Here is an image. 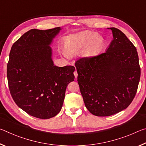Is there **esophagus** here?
<instances>
[{"mask_svg": "<svg viewBox=\"0 0 146 146\" xmlns=\"http://www.w3.org/2000/svg\"><path fill=\"white\" fill-rule=\"evenodd\" d=\"M74 75H75V78H77V76H78V73H77V71H76V70L74 71Z\"/></svg>", "mask_w": 146, "mask_h": 146, "instance_id": "34e87169", "label": "esophagus"}]
</instances>
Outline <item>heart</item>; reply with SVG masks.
<instances>
[{
  "label": "heart",
  "instance_id": "b5f03b06",
  "mask_svg": "<svg viewBox=\"0 0 146 146\" xmlns=\"http://www.w3.org/2000/svg\"><path fill=\"white\" fill-rule=\"evenodd\" d=\"M103 44V38L91 31H83L69 36L64 40V48L68 53L78 52L86 47L88 55L97 52Z\"/></svg>",
  "mask_w": 146,
  "mask_h": 146
}]
</instances>
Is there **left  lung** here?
<instances>
[{
	"instance_id": "1",
	"label": "left lung",
	"mask_w": 146,
	"mask_h": 146,
	"mask_svg": "<svg viewBox=\"0 0 146 146\" xmlns=\"http://www.w3.org/2000/svg\"><path fill=\"white\" fill-rule=\"evenodd\" d=\"M106 52L83 57L75 65L86 108L98 117L115 115L126 109L137 93L140 68L135 46L117 28Z\"/></svg>"
}]
</instances>
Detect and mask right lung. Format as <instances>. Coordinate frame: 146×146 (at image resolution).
Instances as JSON below:
<instances>
[{
	"mask_svg": "<svg viewBox=\"0 0 146 146\" xmlns=\"http://www.w3.org/2000/svg\"><path fill=\"white\" fill-rule=\"evenodd\" d=\"M60 29H30L13 44L9 53L7 77L11 97L20 108L41 119L60 111L66 88L75 78L74 66L58 67L51 58L49 45Z\"/></svg>",
	"mask_w": 146,
	"mask_h": 146,
	"instance_id": "add662e5",
	"label": "right lung"
}]
</instances>
